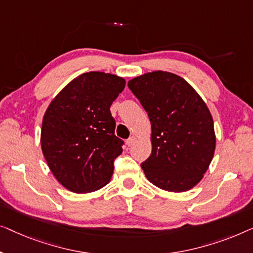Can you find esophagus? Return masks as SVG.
I'll return each mask as SVG.
<instances>
[{
  "instance_id": "esophagus-1",
  "label": "esophagus",
  "mask_w": 253,
  "mask_h": 253,
  "mask_svg": "<svg viewBox=\"0 0 253 253\" xmlns=\"http://www.w3.org/2000/svg\"><path fill=\"white\" fill-rule=\"evenodd\" d=\"M135 141H136V137H135L134 135H131V136L126 141V144L128 145V147H131V145L135 143Z\"/></svg>"
}]
</instances>
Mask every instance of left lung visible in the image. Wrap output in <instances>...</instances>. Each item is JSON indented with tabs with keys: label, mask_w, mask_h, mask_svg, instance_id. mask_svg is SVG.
<instances>
[{
	"label": "left lung",
	"mask_w": 253,
	"mask_h": 253,
	"mask_svg": "<svg viewBox=\"0 0 253 253\" xmlns=\"http://www.w3.org/2000/svg\"><path fill=\"white\" fill-rule=\"evenodd\" d=\"M151 123L150 157L141 164L156 187L182 193L208 170L215 150L213 119L205 102L183 78L155 71L128 81Z\"/></svg>",
	"instance_id": "1"
}]
</instances>
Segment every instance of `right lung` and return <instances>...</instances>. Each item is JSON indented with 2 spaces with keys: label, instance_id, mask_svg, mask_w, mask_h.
Returning a JSON list of instances; mask_svg holds the SVG:
<instances>
[{
  "label": "right lung",
  "instance_id": "obj_1",
  "mask_svg": "<svg viewBox=\"0 0 253 253\" xmlns=\"http://www.w3.org/2000/svg\"><path fill=\"white\" fill-rule=\"evenodd\" d=\"M126 81L115 74L87 72L73 79L48 106L42 120L41 148L57 181L77 194L106 186L123 140L115 135L112 102Z\"/></svg>",
  "mask_w": 253,
  "mask_h": 253
}]
</instances>
